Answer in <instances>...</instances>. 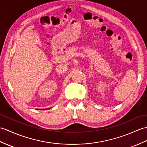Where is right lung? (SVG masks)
I'll return each mask as SVG.
<instances>
[{"label": "right lung", "mask_w": 147, "mask_h": 147, "mask_svg": "<svg viewBox=\"0 0 147 147\" xmlns=\"http://www.w3.org/2000/svg\"><path fill=\"white\" fill-rule=\"evenodd\" d=\"M38 110H39V109H38ZM44 110H45V109H44Z\"/></svg>", "instance_id": "add662e5"}]
</instances>
